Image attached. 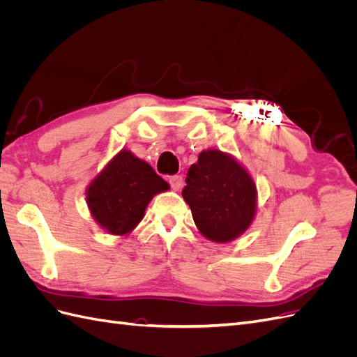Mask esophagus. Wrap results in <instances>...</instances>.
I'll list each match as a JSON object with an SVG mask.
<instances>
[{
  "instance_id": "esophagus-1",
  "label": "esophagus",
  "mask_w": 357,
  "mask_h": 357,
  "mask_svg": "<svg viewBox=\"0 0 357 357\" xmlns=\"http://www.w3.org/2000/svg\"><path fill=\"white\" fill-rule=\"evenodd\" d=\"M169 185L172 190H180L183 186V177L181 176H172L169 177Z\"/></svg>"
}]
</instances>
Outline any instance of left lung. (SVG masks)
<instances>
[{
    "instance_id": "1",
    "label": "left lung",
    "mask_w": 357,
    "mask_h": 357,
    "mask_svg": "<svg viewBox=\"0 0 357 357\" xmlns=\"http://www.w3.org/2000/svg\"><path fill=\"white\" fill-rule=\"evenodd\" d=\"M199 232L228 243L247 231L256 213V185L231 155L208 149L199 153L181 192Z\"/></svg>"
}]
</instances>
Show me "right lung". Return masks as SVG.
Wrapping results in <instances>:
<instances>
[{
	"label": "right lung",
	"mask_w": 357,
	"mask_h": 357,
	"mask_svg": "<svg viewBox=\"0 0 357 357\" xmlns=\"http://www.w3.org/2000/svg\"><path fill=\"white\" fill-rule=\"evenodd\" d=\"M169 189L147 162L121 150L86 190L91 214L102 229L126 235L144 218L149 202Z\"/></svg>",
	"instance_id": "add662e5"
}]
</instances>
